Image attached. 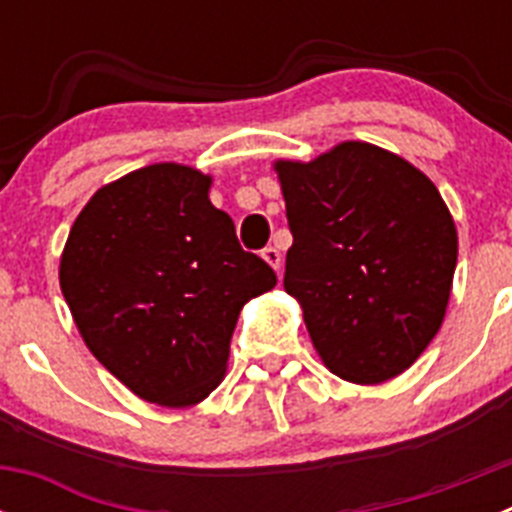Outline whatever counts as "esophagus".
I'll use <instances>...</instances> for the list:
<instances>
[{"label": "esophagus", "mask_w": 512, "mask_h": 512, "mask_svg": "<svg viewBox=\"0 0 512 512\" xmlns=\"http://www.w3.org/2000/svg\"><path fill=\"white\" fill-rule=\"evenodd\" d=\"M261 256H264V261L271 266V269L279 271V266H282V253H279L277 246H266L264 251H261Z\"/></svg>", "instance_id": "34e87169"}]
</instances>
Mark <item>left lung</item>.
<instances>
[{
  "label": "left lung",
  "instance_id": "left-lung-1",
  "mask_svg": "<svg viewBox=\"0 0 512 512\" xmlns=\"http://www.w3.org/2000/svg\"><path fill=\"white\" fill-rule=\"evenodd\" d=\"M274 171L295 238L284 289L323 364L354 384L410 369L446 318L459 256L436 184L364 140Z\"/></svg>",
  "mask_w": 512,
  "mask_h": 512
}]
</instances>
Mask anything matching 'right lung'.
Masks as SVG:
<instances>
[{"label":"right lung","instance_id":"1","mask_svg":"<svg viewBox=\"0 0 512 512\" xmlns=\"http://www.w3.org/2000/svg\"><path fill=\"white\" fill-rule=\"evenodd\" d=\"M212 176L153 164L92 194L71 225L58 282L99 364L140 400L189 408L225 379L243 305L277 284L243 251Z\"/></svg>","mask_w":512,"mask_h":512}]
</instances>
